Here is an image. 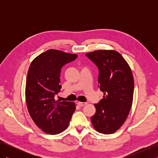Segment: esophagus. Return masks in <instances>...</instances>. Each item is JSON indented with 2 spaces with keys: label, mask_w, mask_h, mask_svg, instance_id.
I'll list each match as a JSON object with an SVG mask.
<instances>
[{
  "label": "esophagus",
  "mask_w": 158,
  "mask_h": 158,
  "mask_svg": "<svg viewBox=\"0 0 158 158\" xmlns=\"http://www.w3.org/2000/svg\"><path fill=\"white\" fill-rule=\"evenodd\" d=\"M86 102H78V105L79 106H85V105H86Z\"/></svg>",
  "instance_id": "1"
}]
</instances>
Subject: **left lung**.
I'll use <instances>...</instances> for the list:
<instances>
[{
    "label": "left lung",
    "instance_id": "8db88e82",
    "mask_svg": "<svg viewBox=\"0 0 158 158\" xmlns=\"http://www.w3.org/2000/svg\"><path fill=\"white\" fill-rule=\"evenodd\" d=\"M85 56L98 67V87L102 99L94 104L91 117L94 127L100 133H114L123 125L132 105L134 78L129 65L113 50H97Z\"/></svg>",
    "mask_w": 158,
    "mask_h": 158
}]
</instances>
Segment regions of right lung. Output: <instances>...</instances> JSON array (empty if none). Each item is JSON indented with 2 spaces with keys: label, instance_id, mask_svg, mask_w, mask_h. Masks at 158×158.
I'll list each match as a JSON object with an SVG mask.
<instances>
[{
  "label": "right lung",
  "instance_id": "obj_1",
  "mask_svg": "<svg viewBox=\"0 0 158 158\" xmlns=\"http://www.w3.org/2000/svg\"><path fill=\"white\" fill-rule=\"evenodd\" d=\"M77 58L76 54L49 49L36 57L29 67L26 84L28 112L36 125L49 135L66 130L75 110L73 102L56 101L54 97L62 88V68Z\"/></svg>",
  "mask_w": 158,
  "mask_h": 158
}]
</instances>
